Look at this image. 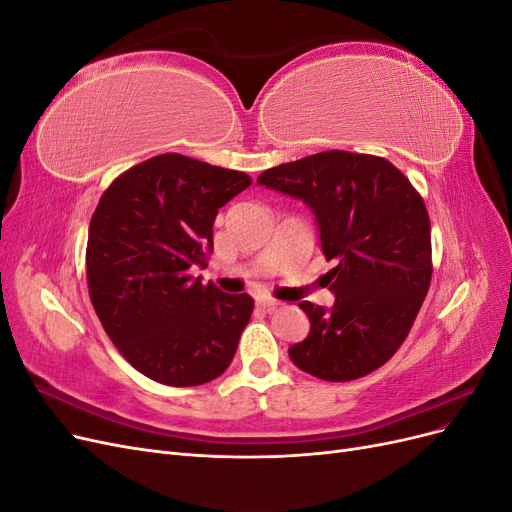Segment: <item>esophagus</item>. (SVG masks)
<instances>
[{
  "instance_id": "obj_1",
  "label": "esophagus",
  "mask_w": 512,
  "mask_h": 512,
  "mask_svg": "<svg viewBox=\"0 0 512 512\" xmlns=\"http://www.w3.org/2000/svg\"><path fill=\"white\" fill-rule=\"evenodd\" d=\"M258 305L265 307L267 312H271V309H277V307L284 305V303L277 301V299H271V297H260V299H258Z\"/></svg>"
}]
</instances>
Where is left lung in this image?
Instances as JSON below:
<instances>
[{
	"mask_svg": "<svg viewBox=\"0 0 512 512\" xmlns=\"http://www.w3.org/2000/svg\"><path fill=\"white\" fill-rule=\"evenodd\" d=\"M260 185L314 211L331 309L299 307L312 329L288 348L314 378L348 382L382 367L404 344L431 282V224L423 196L389 160L320 151L265 170Z\"/></svg>",
	"mask_w": 512,
	"mask_h": 512,
	"instance_id": "8db88e82",
	"label": "left lung"
}]
</instances>
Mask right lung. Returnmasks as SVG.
Listing matches in <instances>:
<instances>
[{
	"label": "right lung",
	"mask_w": 512,
	"mask_h": 512,
	"mask_svg": "<svg viewBox=\"0 0 512 512\" xmlns=\"http://www.w3.org/2000/svg\"><path fill=\"white\" fill-rule=\"evenodd\" d=\"M252 185L241 170L162 153L121 173L91 215L89 299L136 371L168 386L222 376L250 322V294L190 273L213 252L218 209Z\"/></svg>",
	"instance_id": "obj_1"
}]
</instances>
